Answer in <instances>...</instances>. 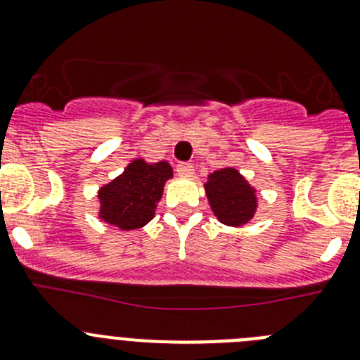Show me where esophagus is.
Masks as SVG:
<instances>
[{"instance_id":"obj_1","label":"esophagus","mask_w":360,"mask_h":360,"mask_svg":"<svg viewBox=\"0 0 360 360\" xmlns=\"http://www.w3.org/2000/svg\"><path fill=\"white\" fill-rule=\"evenodd\" d=\"M176 173L180 174V176H193L194 174V167L193 164L189 162H180L176 166Z\"/></svg>"}]
</instances>
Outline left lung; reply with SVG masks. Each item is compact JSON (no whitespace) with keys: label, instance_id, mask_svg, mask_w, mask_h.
Masks as SVG:
<instances>
[{"label":"left lung","instance_id":"1","mask_svg":"<svg viewBox=\"0 0 360 360\" xmlns=\"http://www.w3.org/2000/svg\"><path fill=\"white\" fill-rule=\"evenodd\" d=\"M214 216L229 226H243L257 210L255 189L233 167L214 171L205 184Z\"/></svg>","mask_w":360,"mask_h":360}]
</instances>
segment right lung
I'll use <instances>...</instances> for the list:
<instances>
[{
  "instance_id": "right-lung-1",
  "label": "right lung",
  "mask_w": 360,
  "mask_h": 360,
  "mask_svg": "<svg viewBox=\"0 0 360 360\" xmlns=\"http://www.w3.org/2000/svg\"><path fill=\"white\" fill-rule=\"evenodd\" d=\"M171 176L173 169L166 160L148 164L137 158L100 189V217L121 230L141 229L153 219L164 184Z\"/></svg>"
}]
</instances>
